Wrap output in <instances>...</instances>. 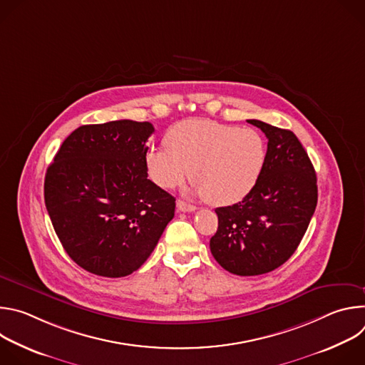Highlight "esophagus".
Returning a JSON list of instances; mask_svg holds the SVG:
<instances>
[{
    "label": "esophagus",
    "instance_id": "esophagus-1",
    "mask_svg": "<svg viewBox=\"0 0 365 365\" xmlns=\"http://www.w3.org/2000/svg\"><path fill=\"white\" fill-rule=\"evenodd\" d=\"M176 205H178V210L182 211V212H195L196 211V206L195 205H190V203H187L185 200H178Z\"/></svg>",
    "mask_w": 365,
    "mask_h": 365
}]
</instances>
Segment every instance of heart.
Masks as SVG:
<instances>
[{
  "mask_svg": "<svg viewBox=\"0 0 365 365\" xmlns=\"http://www.w3.org/2000/svg\"><path fill=\"white\" fill-rule=\"evenodd\" d=\"M166 148L150 147L144 154L148 179L162 189L182 185L192 170L193 190L215 206L245 199L263 175L267 145L252 128L210 120H189L165 135Z\"/></svg>",
  "mask_w": 365,
  "mask_h": 365,
  "instance_id": "b5f03b06",
  "label": "heart"
}]
</instances>
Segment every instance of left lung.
Here are the masks:
<instances>
[{
    "mask_svg": "<svg viewBox=\"0 0 365 365\" xmlns=\"http://www.w3.org/2000/svg\"><path fill=\"white\" fill-rule=\"evenodd\" d=\"M266 137L267 159L252 192L238 203L217 207L214 258L237 276H258L280 267L300 244L318 203L317 173L290 131L248 120Z\"/></svg>",
    "mask_w": 365,
    "mask_h": 365,
    "instance_id": "1",
    "label": "left lung"
}]
</instances>
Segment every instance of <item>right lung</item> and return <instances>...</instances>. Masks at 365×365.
I'll list each match as a JSON object with an SVG mask.
<instances>
[{
	"label": "right lung",
	"instance_id": "obj_1",
	"mask_svg": "<svg viewBox=\"0 0 365 365\" xmlns=\"http://www.w3.org/2000/svg\"><path fill=\"white\" fill-rule=\"evenodd\" d=\"M154 133L131 120L76 128L44 178V202L73 262L102 277L135 272L175 217V197L147 179Z\"/></svg>",
	"mask_w": 365,
	"mask_h": 365
}]
</instances>
